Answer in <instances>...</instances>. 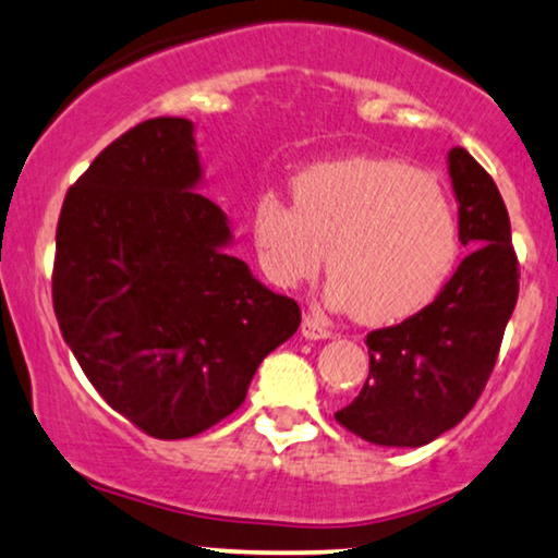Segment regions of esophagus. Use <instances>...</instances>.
I'll return each instance as SVG.
<instances>
[{
    "label": "esophagus",
    "instance_id": "34e87169",
    "mask_svg": "<svg viewBox=\"0 0 558 558\" xmlns=\"http://www.w3.org/2000/svg\"><path fill=\"white\" fill-rule=\"evenodd\" d=\"M301 333L305 336L308 341H324V339H331V331L320 324L316 316H311V313H305L303 316V324H301Z\"/></svg>",
    "mask_w": 558,
    "mask_h": 558
}]
</instances>
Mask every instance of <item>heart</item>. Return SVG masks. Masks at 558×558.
I'll use <instances>...</instances> for the list:
<instances>
[{
  "label": "heart",
  "instance_id": "b5f03b06",
  "mask_svg": "<svg viewBox=\"0 0 558 558\" xmlns=\"http://www.w3.org/2000/svg\"><path fill=\"white\" fill-rule=\"evenodd\" d=\"M250 230L263 270L282 288L311 280L328 250V301L368 326L427 308L460 257L454 204L407 161L351 156L293 179V204L255 202Z\"/></svg>",
  "mask_w": 558,
  "mask_h": 558
}]
</instances>
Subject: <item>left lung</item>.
<instances>
[{"instance_id":"1","label":"left lung","mask_w":558,"mask_h":558,"mask_svg":"<svg viewBox=\"0 0 558 558\" xmlns=\"http://www.w3.org/2000/svg\"><path fill=\"white\" fill-rule=\"evenodd\" d=\"M470 255L427 308L366 336L368 379L336 420L366 442L420 447L481 397L518 301L511 219L496 182L462 146L447 154Z\"/></svg>"}]
</instances>
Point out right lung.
Wrapping results in <instances>:
<instances>
[{"mask_svg":"<svg viewBox=\"0 0 558 558\" xmlns=\"http://www.w3.org/2000/svg\"><path fill=\"white\" fill-rule=\"evenodd\" d=\"M199 184L194 123L144 121L70 186L54 234L62 339L98 395L159 439L232 414L301 326L293 298L227 253L230 219Z\"/></svg>","mask_w":558,"mask_h":558,"instance_id":"add662e5","label":"right lung"}]
</instances>
